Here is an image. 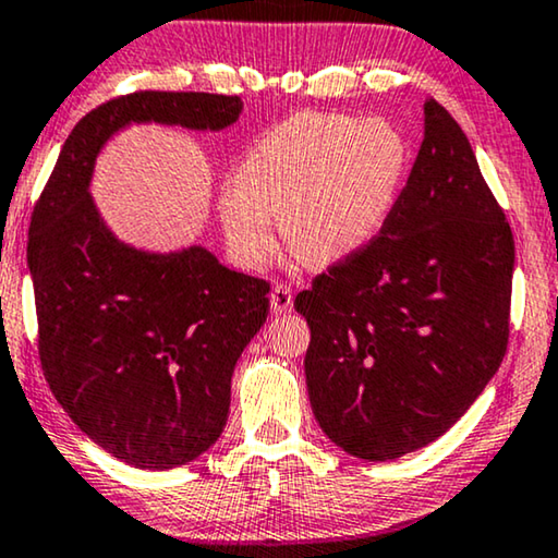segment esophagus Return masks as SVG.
Instances as JSON below:
<instances>
[{
  "mask_svg": "<svg viewBox=\"0 0 558 558\" xmlns=\"http://www.w3.org/2000/svg\"><path fill=\"white\" fill-rule=\"evenodd\" d=\"M270 311L276 316H286V313L293 311V290L288 286H276L270 293Z\"/></svg>",
  "mask_w": 558,
  "mask_h": 558,
  "instance_id": "esophagus-1",
  "label": "esophagus"
}]
</instances>
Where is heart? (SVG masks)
Here are the masks:
<instances>
[{"label": "heart", "mask_w": 558, "mask_h": 558, "mask_svg": "<svg viewBox=\"0 0 558 558\" xmlns=\"http://www.w3.org/2000/svg\"><path fill=\"white\" fill-rule=\"evenodd\" d=\"M410 141L387 119L298 113L260 133L219 194L234 260L260 270L276 247L272 217L305 265L343 263L387 227L410 169Z\"/></svg>", "instance_id": "obj_1"}]
</instances>
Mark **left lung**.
Returning a JSON list of instances; mask_svg holds the SVG:
<instances>
[{
	"label": "left lung",
	"mask_w": 558,
	"mask_h": 558,
	"mask_svg": "<svg viewBox=\"0 0 558 558\" xmlns=\"http://www.w3.org/2000/svg\"><path fill=\"white\" fill-rule=\"evenodd\" d=\"M515 247L473 146L437 100L379 238L295 295L308 320L305 384L318 425L361 460L445 435L508 347Z\"/></svg>",
	"instance_id": "1"
}]
</instances>
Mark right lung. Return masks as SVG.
I'll return each mask as SVG.
<instances>
[{
    "mask_svg": "<svg viewBox=\"0 0 558 558\" xmlns=\"http://www.w3.org/2000/svg\"><path fill=\"white\" fill-rule=\"evenodd\" d=\"M238 96L144 90L98 106L62 144L29 222L40 361L68 417L113 458L169 470L222 435L234 364L268 318L270 286L207 247L119 240L90 197L104 146L131 123L222 131Z\"/></svg>",
    "mask_w": 558,
    "mask_h": 558,
    "instance_id": "obj_1",
    "label": "right lung"
}]
</instances>
